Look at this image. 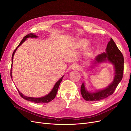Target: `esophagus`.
I'll return each instance as SVG.
<instances>
[{"label":"esophagus","mask_w":131,"mask_h":131,"mask_svg":"<svg viewBox=\"0 0 131 131\" xmlns=\"http://www.w3.org/2000/svg\"><path fill=\"white\" fill-rule=\"evenodd\" d=\"M80 68H81L80 66L78 64H75L72 67V69L74 70H80Z\"/></svg>","instance_id":"obj_1"}]
</instances>
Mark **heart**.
Segmentation results:
<instances>
[{
  "label": "heart",
  "mask_w": 131,
  "mask_h": 131,
  "mask_svg": "<svg viewBox=\"0 0 131 131\" xmlns=\"http://www.w3.org/2000/svg\"><path fill=\"white\" fill-rule=\"evenodd\" d=\"M88 45V41H86V40H82V41H81V43H80V45H81L82 47H85V46H87ZM89 51L90 52V50H89Z\"/></svg>",
  "instance_id": "heart-1"
}]
</instances>
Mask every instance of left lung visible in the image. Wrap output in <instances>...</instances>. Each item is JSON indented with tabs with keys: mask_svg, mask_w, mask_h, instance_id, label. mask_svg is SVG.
<instances>
[{
	"mask_svg": "<svg viewBox=\"0 0 131 131\" xmlns=\"http://www.w3.org/2000/svg\"><path fill=\"white\" fill-rule=\"evenodd\" d=\"M107 61L112 64L114 67L115 77L113 82L107 88L94 92L88 91L85 88V83H82L81 86V93L86 101H99L109 97L114 93L123 78L124 57L112 38L107 44L106 52L98 55L95 58L94 64Z\"/></svg>",
	"mask_w": 131,
	"mask_h": 131,
	"instance_id": "8db88e82",
	"label": "left lung"
}]
</instances>
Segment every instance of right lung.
Here are the masks:
<instances>
[{
  "label": "right lung",
  "instance_id": "1",
  "mask_svg": "<svg viewBox=\"0 0 131 131\" xmlns=\"http://www.w3.org/2000/svg\"><path fill=\"white\" fill-rule=\"evenodd\" d=\"M38 37V36L35 35V34H33V33H30L28 34L27 35H26V36H25L23 39H22V40L21 41V42L19 43V44L18 45V46H17V47L15 49L14 51L13 55H12V67H11V70H10V77L12 79V65H13V57H14V55L15 52H16V50L17 49V48L18 47H19L20 45H21L24 41L27 39V38H37ZM64 77V75L63 77H62L56 83V84H54L53 88H52V89L51 90V91L48 93L47 95L44 96V97H40V98H33V97H27V96H25L24 94H23L21 92H20L18 90V91L20 94V95L21 96V97L27 100V101H30L33 102H35V103H37V104H46V103H48V102H50L51 100H52L55 97H56L57 91H58V89L59 88V86L60 85V82H61L62 80H63V78Z\"/></svg>",
  "mask_w": 131,
  "mask_h": 131
}]
</instances>
